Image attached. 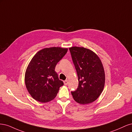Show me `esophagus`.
I'll list each match as a JSON object with an SVG mask.
<instances>
[{
	"label": "esophagus",
	"instance_id": "1",
	"mask_svg": "<svg viewBox=\"0 0 132 132\" xmlns=\"http://www.w3.org/2000/svg\"><path fill=\"white\" fill-rule=\"evenodd\" d=\"M64 84L65 85H67L68 84V80L64 81Z\"/></svg>",
	"mask_w": 132,
	"mask_h": 132
}]
</instances>
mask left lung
<instances>
[{"label":"left lung","instance_id":"left-lung-1","mask_svg":"<svg viewBox=\"0 0 132 132\" xmlns=\"http://www.w3.org/2000/svg\"><path fill=\"white\" fill-rule=\"evenodd\" d=\"M77 70L79 85L71 92L74 100L80 104L95 101L105 86V73L101 59L94 52L83 47L69 48Z\"/></svg>","mask_w":132,"mask_h":132}]
</instances>
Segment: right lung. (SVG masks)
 <instances>
[{"label":"right lung","mask_w":132,"mask_h":132,"mask_svg":"<svg viewBox=\"0 0 132 132\" xmlns=\"http://www.w3.org/2000/svg\"><path fill=\"white\" fill-rule=\"evenodd\" d=\"M68 50L60 47L45 48L31 59L25 71V82L28 92L35 100L46 103L57 96L63 82L58 79L55 68Z\"/></svg>","instance_id":"1"}]
</instances>
